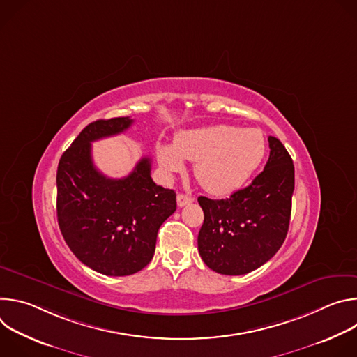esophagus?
<instances>
[{"label":"esophagus","instance_id":"esophagus-1","mask_svg":"<svg viewBox=\"0 0 357 357\" xmlns=\"http://www.w3.org/2000/svg\"><path fill=\"white\" fill-rule=\"evenodd\" d=\"M192 202H193V197H190V196H188V195L179 193V195L176 196V203H178L179 208H183V206L189 205V203H192Z\"/></svg>","mask_w":357,"mask_h":357}]
</instances>
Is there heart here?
<instances>
[{"label": "heart", "instance_id": "heart-1", "mask_svg": "<svg viewBox=\"0 0 357 357\" xmlns=\"http://www.w3.org/2000/svg\"><path fill=\"white\" fill-rule=\"evenodd\" d=\"M266 151L260 130L216 124L179 132L174 146L158 144L157 157L167 172H181L183 160L195 162L193 174L202 188L211 195L226 196L257 171Z\"/></svg>", "mask_w": 357, "mask_h": 357}]
</instances>
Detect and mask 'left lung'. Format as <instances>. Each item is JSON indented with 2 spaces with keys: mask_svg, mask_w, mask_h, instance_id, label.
Here are the masks:
<instances>
[{
  "mask_svg": "<svg viewBox=\"0 0 357 357\" xmlns=\"http://www.w3.org/2000/svg\"><path fill=\"white\" fill-rule=\"evenodd\" d=\"M270 157L252 182L213 200L199 196L205 220L197 248L205 264L225 275H243L266 264L282 245L291 219L294 164L282 142L268 137Z\"/></svg>",
  "mask_w": 357,
  "mask_h": 357,
  "instance_id": "1",
  "label": "left lung"
}]
</instances>
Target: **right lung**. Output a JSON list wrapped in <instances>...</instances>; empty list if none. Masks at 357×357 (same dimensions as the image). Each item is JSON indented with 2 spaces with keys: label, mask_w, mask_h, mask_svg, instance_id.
<instances>
[{
  "label": "right lung",
  "mask_w": 357,
  "mask_h": 357,
  "mask_svg": "<svg viewBox=\"0 0 357 357\" xmlns=\"http://www.w3.org/2000/svg\"><path fill=\"white\" fill-rule=\"evenodd\" d=\"M134 120H97L83 128L58 165L56 212L62 236L91 270L131 275L154 257L161 225L176 211V195L151 178L144 157L121 179L107 178L93 164L91 142L124 132Z\"/></svg>",
  "instance_id": "add662e5"
}]
</instances>
